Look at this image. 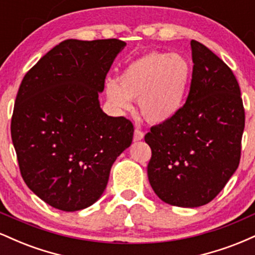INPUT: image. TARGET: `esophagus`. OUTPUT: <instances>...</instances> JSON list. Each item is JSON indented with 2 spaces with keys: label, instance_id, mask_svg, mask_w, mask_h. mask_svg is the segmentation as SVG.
Returning a JSON list of instances; mask_svg holds the SVG:
<instances>
[{
  "label": "esophagus",
  "instance_id": "34e87169",
  "mask_svg": "<svg viewBox=\"0 0 255 255\" xmlns=\"http://www.w3.org/2000/svg\"><path fill=\"white\" fill-rule=\"evenodd\" d=\"M144 139V131L140 130L139 128H136L135 130H134V136H133V140L134 141H140V140Z\"/></svg>",
  "mask_w": 255,
  "mask_h": 255
}]
</instances>
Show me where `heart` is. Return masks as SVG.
Instances as JSON below:
<instances>
[{
	"label": "heart",
	"instance_id": "1",
	"mask_svg": "<svg viewBox=\"0 0 255 255\" xmlns=\"http://www.w3.org/2000/svg\"><path fill=\"white\" fill-rule=\"evenodd\" d=\"M191 78V62L183 55L150 52L133 61L120 74L119 85L107 83L105 92L118 110H130V101H139L142 116L153 124H162L182 109Z\"/></svg>",
	"mask_w": 255,
	"mask_h": 255
}]
</instances>
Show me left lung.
Instances as JSON below:
<instances>
[{"label": "left lung", "instance_id": "1", "mask_svg": "<svg viewBox=\"0 0 255 255\" xmlns=\"http://www.w3.org/2000/svg\"><path fill=\"white\" fill-rule=\"evenodd\" d=\"M191 89L175 118L145 135L152 156L148 181L166 204L210 203L238 169L245 109L235 75L204 44L192 40Z\"/></svg>", "mask_w": 255, "mask_h": 255}]
</instances>
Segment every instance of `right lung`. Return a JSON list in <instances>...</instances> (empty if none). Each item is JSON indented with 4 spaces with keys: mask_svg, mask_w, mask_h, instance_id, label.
I'll return each instance as SVG.
<instances>
[{
    "mask_svg": "<svg viewBox=\"0 0 255 255\" xmlns=\"http://www.w3.org/2000/svg\"><path fill=\"white\" fill-rule=\"evenodd\" d=\"M125 46L120 39L63 40L22 79L11 140L25 183L55 209L95 204L114 162L131 144V122L108 116L98 99Z\"/></svg>",
    "mask_w": 255,
    "mask_h": 255,
    "instance_id": "add662e5",
    "label": "right lung"
}]
</instances>
